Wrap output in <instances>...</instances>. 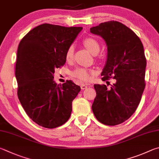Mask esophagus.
Segmentation results:
<instances>
[{
  "label": "esophagus",
  "instance_id": "34e87169",
  "mask_svg": "<svg viewBox=\"0 0 159 159\" xmlns=\"http://www.w3.org/2000/svg\"><path fill=\"white\" fill-rule=\"evenodd\" d=\"M87 85H85V84H82L81 85V89L82 90H84V89H87Z\"/></svg>",
  "mask_w": 159,
  "mask_h": 159
}]
</instances>
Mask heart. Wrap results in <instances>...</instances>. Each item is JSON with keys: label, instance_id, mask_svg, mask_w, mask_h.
<instances>
[{"label": "heart", "instance_id": "b5f03b06", "mask_svg": "<svg viewBox=\"0 0 159 159\" xmlns=\"http://www.w3.org/2000/svg\"><path fill=\"white\" fill-rule=\"evenodd\" d=\"M83 44L85 46L89 52L95 55L100 51V44L96 39L93 38H87L83 40ZM74 54V46L71 44L70 45L66 52V61H71L73 58ZM95 73L93 70H89L85 68H78L72 72V76L77 79L83 82L89 81L92 78V75Z\"/></svg>", "mask_w": 159, "mask_h": 159}]
</instances>
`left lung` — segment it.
<instances>
[{
	"mask_svg": "<svg viewBox=\"0 0 159 159\" xmlns=\"http://www.w3.org/2000/svg\"><path fill=\"white\" fill-rule=\"evenodd\" d=\"M90 32L103 38L107 47L102 80H116L110 88L94 84L92 110L101 123L115 126L129 119L140 102L147 65L143 44L131 29L119 21L101 23Z\"/></svg>",
	"mask_w": 159,
	"mask_h": 159,
	"instance_id": "1",
	"label": "left lung"
}]
</instances>
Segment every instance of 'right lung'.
Segmentation results:
<instances>
[{"instance_id":"obj_1","label":"right lung","mask_w":159,"mask_h":159,"mask_svg":"<svg viewBox=\"0 0 159 159\" xmlns=\"http://www.w3.org/2000/svg\"><path fill=\"white\" fill-rule=\"evenodd\" d=\"M82 30L43 24L19 43L15 66L17 96L28 116L39 126L54 129L70 116L72 101L81 88L70 80L57 84L54 74L65 64L66 50Z\"/></svg>"}]
</instances>
